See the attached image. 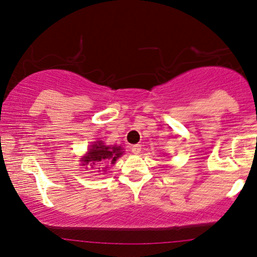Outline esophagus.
Segmentation results:
<instances>
[{"instance_id": "esophagus-1", "label": "esophagus", "mask_w": 257, "mask_h": 257, "mask_svg": "<svg viewBox=\"0 0 257 257\" xmlns=\"http://www.w3.org/2000/svg\"><path fill=\"white\" fill-rule=\"evenodd\" d=\"M131 150H132V152L134 153V155H138V153L141 152V145H140V144H137V145H133Z\"/></svg>"}]
</instances>
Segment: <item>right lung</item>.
<instances>
[{
  "instance_id": "add662e5",
  "label": "right lung",
  "mask_w": 257,
  "mask_h": 257,
  "mask_svg": "<svg viewBox=\"0 0 257 257\" xmlns=\"http://www.w3.org/2000/svg\"><path fill=\"white\" fill-rule=\"evenodd\" d=\"M123 152L124 151L120 146H106L102 141H95L93 145H90V149L83 156V158H81L82 166L90 164L91 169H94V167L98 166H105L108 163L114 164V162L123 155Z\"/></svg>"
}]
</instances>
